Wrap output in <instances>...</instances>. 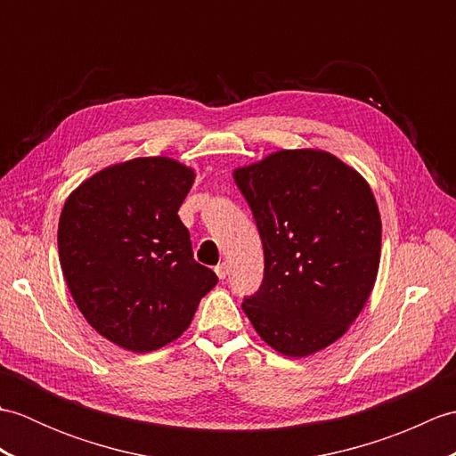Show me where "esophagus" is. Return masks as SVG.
<instances>
[{
    "label": "esophagus",
    "instance_id": "34e87169",
    "mask_svg": "<svg viewBox=\"0 0 456 456\" xmlns=\"http://www.w3.org/2000/svg\"><path fill=\"white\" fill-rule=\"evenodd\" d=\"M216 274L219 276V280L227 278V274H229V265H227V263H219V265L216 266Z\"/></svg>",
    "mask_w": 456,
    "mask_h": 456
}]
</instances>
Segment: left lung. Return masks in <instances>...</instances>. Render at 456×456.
I'll return each mask as SVG.
<instances>
[{
	"instance_id": "left-lung-1",
	"label": "left lung",
	"mask_w": 456,
	"mask_h": 456,
	"mask_svg": "<svg viewBox=\"0 0 456 456\" xmlns=\"http://www.w3.org/2000/svg\"><path fill=\"white\" fill-rule=\"evenodd\" d=\"M256 221L265 278L243 299L278 353L307 356L346 333L370 296L382 221L366 180L333 154L278 151L233 172Z\"/></svg>"
}]
</instances>
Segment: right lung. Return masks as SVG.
<instances>
[{
	"label": "right lung",
	"mask_w": 456,
	"mask_h": 456,
	"mask_svg": "<svg viewBox=\"0 0 456 456\" xmlns=\"http://www.w3.org/2000/svg\"><path fill=\"white\" fill-rule=\"evenodd\" d=\"M193 176L167 157L133 159L82 182L62 208L58 255L68 289L95 331L127 351L178 338L217 284L193 260L178 217Z\"/></svg>",
	"instance_id": "add662e5"
}]
</instances>
